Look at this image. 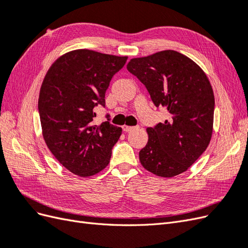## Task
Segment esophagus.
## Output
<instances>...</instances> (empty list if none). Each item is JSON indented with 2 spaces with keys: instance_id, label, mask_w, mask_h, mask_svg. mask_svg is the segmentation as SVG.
I'll list each match as a JSON object with an SVG mask.
<instances>
[{
  "instance_id": "34e87169",
  "label": "esophagus",
  "mask_w": 248,
  "mask_h": 248,
  "mask_svg": "<svg viewBox=\"0 0 248 248\" xmlns=\"http://www.w3.org/2000/svg\"><path fill=\"white\" fill-rule=\"evenodd\" d=\"M122 129H123V131H125V132H129V131H131V130H133V129H134V127H132V126H127V125H123V126H122Z\"/></svg>"
}]
</instances>
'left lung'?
<instances>
[{
  "mask_svg": "<svg viewBox=\"0 0 248 248\" xmlns=\"http://www.w3.org/2000/svg\"><path fill=\"white\" fill-rule=\"evenodd\" d=\"M127 70L147 88L156 108H167L164 123L148 127L140 151L141 166L170 178L188 170L205 152L213 131L214 94L201 67L175 50L131 59Z\"/></svg>",
  "mask_w": 248,
  "mask_h": 248,
  "instance_id": "left-lung-1",
  "label": "left lung"
}]
</instances>
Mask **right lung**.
<instances>
[{
  "mask_svg": "<svg viewBox=\"0 0 248 248\" xmlns=\"http://www.w3.org/2000/svg\"><path fill=\"white\" fill-rule=\"evenodd\" d=\"M127 57L77 49L50 66L40 89L42 134L57 160L80 177L102 170L122 129L108 121L94 125V108L106 107V91ZM108 115H107V118Z\"/></svg>",
  "mask_w": 248,
  "mask_h": 248,
  "instance_id": "add662e5",
  "label": "right lung"
}]
</instances>
